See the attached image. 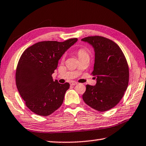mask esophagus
Instances as JSON below:
<instances>
[{"mask_svg": "<svg viewBox=\"0 0 146 146\" xmlns=\"http://www.w3.org/2000/svg\"><path fill=\"white\" fill-rule=\"evenodd\" d=\"M78 84V83L76 82H74V81H71L70 82V85H77Z\"/></svg>", "mask_w": 146, "mask_h": 146, "instance_id": "34e87169", "label": "esophagus"}]
</instances>
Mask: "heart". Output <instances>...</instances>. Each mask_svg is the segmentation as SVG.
I'll return each mask as SVG.
<instances>
[{
	"mask_svg": "<svg viewBox=\"0 0 146 146\" xmlns=\"http://www.w3.org/2000/svg\"><path fill=\"white\" fill-rule=\"evenodd\" d=\"M77 54H78V58H82V57H84L85 56H88L87 50L85 49V48H79V49L77 50ZM64 59V56L62 57V61H63Z\"/></svg>",
	"mask_w": 146,
	"mask_h": 146,
	"instance_id": "b5f03b06",
	"label": "heart"
}]
</instances>
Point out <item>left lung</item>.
<instances>
[{"mask_svg":"<svg viewBox=\"0 0 146 146\" xmlns=\"http://www.w3.org/2000/svg\"><path fill=\"white\" fill-rule=\"evenodd\" d=\"M82 40L94 47L95 62L92 74L97 80L94 86L86 85L83 100L97 111L110 110L121 101L127 88L129 70L127 59L121 48L111 40L92 36Z\"/></svg>","mask_w":146,"mask_h":146,"instance_id":"left-lung-1","label":"left lung"}]
</instances>
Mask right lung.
<instances>
[{
    "mask_svg": "<svg viewBox=\"0 0 146 146\" xmlns=\"http://www.w3.org/2000/svg\"><path fill=\"white\" fill-rule=\"evenodd\" d=\"M78 40L39 42L27 48L20 57L16 84L26 106L38 115L48 116L61 106L69 83L61 84L52 75L64 52Z\"/></svg>",
    "mask_w": 146,
    "mask_h": 146,
    "instance_id": "1",
    "label": "right lung"
}]
</instances>
